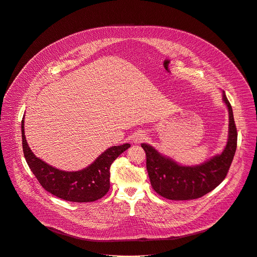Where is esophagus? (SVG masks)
Wrapping results in <instances>:
<instances>
[{
    "instance_id": "obj_1",
    "label": "esophagus",
    "mask_w": 257,
    "mask_h": 257,
    "mask_svg": "<svg viewBox=\"0 0 257 257\" xmlns=\"http://www.w3.org/2000/svg\"><path fill=\"white\" fill-rule=\"evenodd\" d=\"M142 140H143L142 134H139V135H137V136L134 137V142H136V143H139V142H141Z\"/></svg>"
}]
</instances>
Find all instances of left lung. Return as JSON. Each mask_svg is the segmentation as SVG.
I'll return each mask as SVG.
<instances>
[{"instance_id":"1","label":"left lung","mask_w":257,"mask_h":257,"mask_svg":"<svg viewBox=\"0 0 257 257\" xmlns=\"http://www.w3.org/2000/svg\"><path fill=\"white\" fill-rule=\"evenodd\" d=\"M229 111V138L220 155L197 166H182L142 143L146 153V168L152 189L161 197L185 201L199 199L217 188L226 178L237 147V129L231 104L223 92Z\"/></svg>"}]
</instances>
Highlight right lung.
<instances>
[{"instance_id":"right-lung-1","label":"right lung","mask_w":257,"mask_h":257,"mask_svg":"<svg viewBox=\"0 0 257 257\" xmlns=\"http://www.w3.org/2000/svg\"><path fill=\"white\" fill-rule=\"evenodd\" d=\"M22 145L25 159L42 188L53 196L75 203L94 202L103 198L110 189V167L130 144L113 146L103 152L90 166L79 172H62L38 157L29 148L22 120Z\"/></svg>"}]
</instances>
